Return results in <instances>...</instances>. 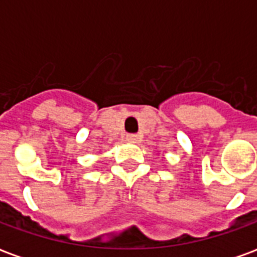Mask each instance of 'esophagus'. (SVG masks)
Wrapping results in <instances>:
<instances>
[{"label":"esophagus","mask_w":257,"mask_h":257,"mask_svg":"<svg viewBox=\"0 0 257 257\" xmlns=\"http://www.w3.org/2000/svg\"><path fill=\"white\" fill-rule=\"evenodd\" d=\"M139 140H140L139 135H135V134L126 135V142H129V143H138Z\"/></svg>","instance_id":"esophagus-1"}]
</instances>
